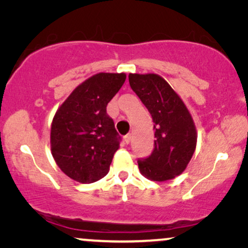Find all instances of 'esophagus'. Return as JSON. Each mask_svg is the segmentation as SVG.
Instances as JSON below:
<instances>
[{
  "label": "esophagus",
  "mask_w": 248,
  "mask_h": 248,
  "mask_svg": "<svg viewBox=\"0 0 248 248\" xmlns=\"http://www.w3.org/2000/svg\"><path fill=\"white\" fill-rule=\"evenodd\" d=\"M131 138H132L131 133H128V134H126V135H125V137H124V141L126 142V143L128 144V143H130V141H131Z\"/></svg>",
  "instance_id": "1"
}]
</instances>
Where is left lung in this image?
I'll use <instances>...</instances> for the list:
<instances>
[{
	"instance_id": "8db88e82",
	"label": "left lung",
	"mask_w": 248,
	"mask_h": 248,
	"mask_svg": "<svg viewBox=\"0 0 248 248\" xmlns=\"http://www.w3.org/2000/svg\"><path fill=\"white\" fill-rule=\"evenodd\" d=\"M128 82L154 121V150L139 159V169L155 182L175 178L185 170L195 151L198 135L191 114L167 81L157 74H130Z\"/></svg>"
}]
</instances>
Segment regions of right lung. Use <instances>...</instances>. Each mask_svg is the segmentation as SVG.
<instances>
[{"instance_id": "1", "label": "right lung", "mask_w": 248, "mask_h": 248, "mask_svg": "<svg viewBox=\"0 0 248 248\" xmlns=\"http://www.w3.org/2000/svg\"><path fill=\"white\" fill-rule=\"evenodd\" d=\"M125 79L124 73H98L77 87L57 109L50 149L61 170L74 181L89 184L109 171L121 137L106 108Z\"/></svg>"}]
</instances>
